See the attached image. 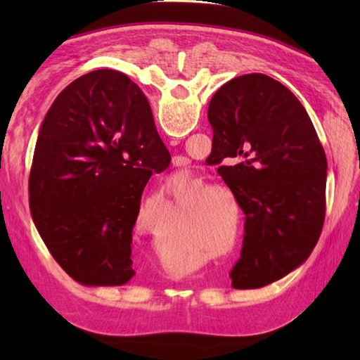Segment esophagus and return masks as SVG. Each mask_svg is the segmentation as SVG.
Returning <instances> with one entry per match:
<instances>
[{
    "mask_svg": "<svg viewBox=\"0 0 360 360\" xmlns=\"http://www.w3.org/2000/svg\"><path fill=\"white\" fill-rule=\"evenodd\" d=\"M172 145H176V141H172ZM188 159L186 156H174L173 158V165L176 167H182V165H187Z\"/></svg>",
    "mask_w": 360,
    "mask_h": 360,
    "instance_id": "1",
    "label": "esophagus"
}]
</instances>
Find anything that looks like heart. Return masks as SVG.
Returning <instances> with one entry per match:
<instances>
[{
  "mask_svg": "<svg viewBox=\"0 0 360 360\" xmlns=\"http://www.w3.org/2000/svg\"><path fill=\"white\" fill-rule=\"evenodd\" d=\"M223 192V188L219 187H204L202 190L196 193L198 198H205L204 204L198 209L192 217V226L198 227L202 233H205L209 238H217V236L223 232V227L226 226L227 221V212L224 210L215 196H210L213 193ZM162 193H158L156 196H160ZM210 198H207V196Z\"/></svg>",
  "mask_w": 360,
  "mask_h": 360,
  "instance_id": "obj_1",
  "label": "heart"
}]
</instances>
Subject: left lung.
Masks as SVG:
<instances>
[{
    "label": "left lung",
    "instance_id": "obj_1",
    "mask_svg": "<svg viewBox=\"0 0 360 360\" xmlns=\"http://www.w3.org/2000/svg\"><path fill=\"white\" fill-rule=\"evenodd\" d=\"M212 153L244 218L235 289L285 277L307 259L322 233L326 156L307 110L264 74L229 80L209 103ZM212 156V155H210Z\"/></svg>",
    "mask_w": 360,
    "mask_h": 360
}]
</instances>
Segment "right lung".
Returning a JSON list of instances; mask_svg holds the SVG:
<instances>
[{
	"label": "right lung",
	"mask_w": 360,
	"mask_h": 360,
	"mask_svg": "<svg viewBox=\"0 0 360 360\" xmlns=\"http://www.w3.org/2000/svg\"><path fill=\"white\" fill-rule=\"evenodd\" d=\"M170 159L147 97L125 74L93 71L58 94L37 139L29 205L46 248L71 278L122 286L134 277L141 196Z\"/></svg>",
	"instance_id": "obj_1"
}]
</instances>
